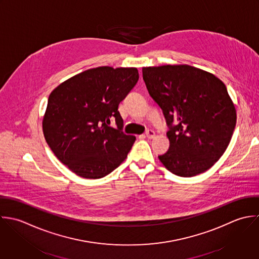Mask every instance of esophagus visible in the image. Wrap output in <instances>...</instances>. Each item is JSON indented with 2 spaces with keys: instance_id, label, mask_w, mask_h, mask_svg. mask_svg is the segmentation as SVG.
<instances>
[{
  "instance_id": "1",
  "label": "esophagus",
  "mask_w": 259,
  "mask_h": 259,
  "mask_svg": "<svg viewBox=\"0 0 259 259\" xmlns=\"http://www.w3.org/2000/svg\"><path fill=\"white\" fill-rule=\"evenodd\" d=\"M146 137L148 139H153L155 137V132L152 131V130H149L147 133H146Z\"/></svg>"
}]
</instances>
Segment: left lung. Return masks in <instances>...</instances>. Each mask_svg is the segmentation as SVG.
Here are the masks:
<instances>
[{
	"label": "left lung",
	"instance_id": "8db88e82",
	"mask_svg": "<svg viewBox=\"0 0 259 259\" xmlns=\"http://www.w3.org/2000/svg\"><path fill=\"white\" fill-rule=\"evenodd\" d=\"M143 78L169 127L170 147L159 156L161 163L180 177L210 169L226 151L236 124L225 84L190 65L144 67Z\"/></svg>",
	"mask_w": 259,
	"mask_h": 259
}]
</instances>
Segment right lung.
Returning a JSON list of instances; mask_svg holds the SVG:
<instances>
[{
  "label": "right lung",
  "mask_w": 259,
  "mask_h": 259,
  "mask_svg": "<svg viewBox=\"0 0 259 259\" xmlns=\"http://www.w3.org/2000/svg\"><path fill=\"white\" fill-rule=\"evenodd\" d=\"M138 80L137 68L101 66L67 79L50 93L43 134L69 170L85 179H99L125 160L136 137L122 132L118 104ZM111 120H116V129L109 126Z\"/></svg>",
  "instance_id": "1"
}]
</instances>
